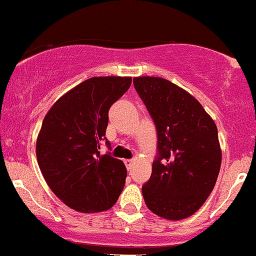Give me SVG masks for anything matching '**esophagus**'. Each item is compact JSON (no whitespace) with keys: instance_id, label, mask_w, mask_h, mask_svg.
<instances>
[{"instance_id":"1","label":"esophagus","mask_w":256,"mask_h":256,"mask_svg":"<svg viewBox=\"0 0 256 256\" xmlns=\"http://www.w3.org/2000/svg\"><path fill=\"white\" fill-rule=\"evenodd\" d=\"M124 163H125L126 168L130 169L131 166H134V163H135V160H124Z\"/></svg>"}]
</instances>
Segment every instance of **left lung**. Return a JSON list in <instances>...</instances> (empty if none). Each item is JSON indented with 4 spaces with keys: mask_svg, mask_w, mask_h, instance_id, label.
<instances>
[{
    "mask_svg": "<svg viewBox=\"0 0 256 256\" xmlns=\"http://www.w3.org/2000/svg\"><path fill=\"white\" fill-rule=\"evenodd\" d=\"M156 124L158 156L142 186L144 202L157 216L180 220L207 200L218 176L222 150L214 119L189 92L162 77L134 78Z\"/></svg>",
    "mask_w": 256,
    "mask_h": 256,
    "instance_id": "1",
    "label": "left lung"
}]
</instances>
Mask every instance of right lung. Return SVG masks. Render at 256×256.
<instances>
[{"label":"right lung","mask_w":256,"mask_h":256,"mask_svg":"<svg viewBox=\"0 0 256 256\" xmlns=\"http://www.w3.org/2000/svg\"><path fill=\"white\" fill-rule=\"evenodd\" d=\"M131 80L120 76L86 80L60 96L42 120L38 164L51 192L74 211H106L122 192L125 164L99 150L106 138L108 112Z\"/></svg>","instance_id":"add662e5"}]
</instances>
